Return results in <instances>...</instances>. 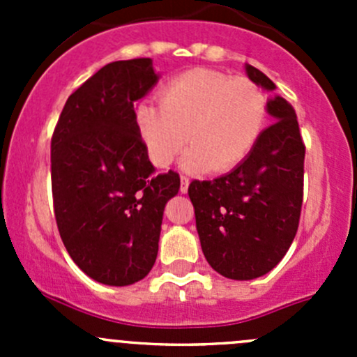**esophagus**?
Segmentation results:
<instances>
[{"instance_id": "34e87169", "label": "esophagus", "mask_w": 357, "mask_h": 357, "mask_svg": "<svg viewBox=\"0 0 357 357\" xmlns=\"http://www.w3.org/2000/svg\"><path fill=\"white\" fill-rule=\"evenodd\" d=\"M188 186H190V179L186 178V176H181V186H179V190H181V193L188 192Z\"/></svg>"}]
</instances>
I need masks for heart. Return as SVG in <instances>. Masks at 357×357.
Segmentation results:
<instances>
[{
	"mask_svg": "<svg viewBox=\"0 0 357 357\" xmlns=\"http://www.w3.org/2000/svg\"><path fill=\"white\" fill-rule=\"evenodd\" d=\"M266 122V96L247 77H229L212 68H192L160 89V107L142 103L136 126L150 160L171 164L186 143L190 172H228L247 160Z\"/></svg>",
	"mask_w": 357,
	"mask_h": 357,
	"instance_id": "obj_1",
	"label": "heart"
}]
</instances>
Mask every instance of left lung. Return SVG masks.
I'll use <instances>...</instances> for the list:
<instances>
[{"instance_id": "8db88e82", "label": "left lung", "mask_w": 357, "mask_h": 357, "mask_svg": "<svg viewBox=\"0 0 357 357\" xmlns=\"http://www.w3.org/2000/svg\"><path fill=\"white\" fill-rule=\"evenodd\" d=\"M252 82L273 91L275 82L245 66ZM276 122L261 132L245 162L214 181L190 183L202 252L212 269L231 280H254L287 254L301 219L305 146L294 107L273 96Z\"/></svg>"}]
</instances>
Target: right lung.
Returning <instances> with one entry per match:
<instances>
[{
  "label": "right lung",
  "mask_w": 357,
  "mask_h": 357,
  "mask_svg": "<svg viewBox=\"0 0 357 357\" xmlns=\"http://www.w3.org/2000/svg\"><path fill=\"white\" fill-rule=\"evenodd\" d=\"M152 59L102 67L66 102L52 136L56 226L72 261L95 282L145 278L158 252L164 207L179 174H153L135 102L157 84Z\"/></svg>",
  "instance_id": "obj_1"
}]
</instances>
